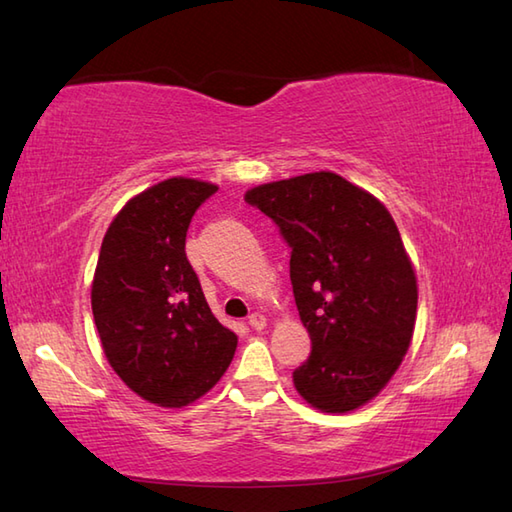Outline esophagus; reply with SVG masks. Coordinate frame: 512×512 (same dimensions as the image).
Listing matches in <instances>:
<instances>
[{"instance_id":"esophagus-1","label":"esophagus","mask_w":512,"mask_h":512,"mask_svg":"<svg viewBox=\"0 0 512 512\" xmlns=\"http://www.w3.org/2000/svg\"><path fill=\"white\" fill-rule=\"evenodd\" d=\"M248 325H251L253 329H264L266 327V316L255 312V314L248 316Z\"/></svg>"}]
</instances>
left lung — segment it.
<instances>
[{"label": "left lung", "instance_id": "left-lung-1", "mask_svg": "<svg viewBox=\"0 0 512 512\" xmlns=\"http://www.w3.org/2000/svg\"><path fill=\"white\" fill-rule=\"evenodd\" d=\"M244 198L292 248L294 301L312 340L294 388L320 412L364 406L395 375L417 320V275L395 220L334 172L257 185Z\"/></svg>", "mask_w": 512, "mask_h": 512}]
</instances>
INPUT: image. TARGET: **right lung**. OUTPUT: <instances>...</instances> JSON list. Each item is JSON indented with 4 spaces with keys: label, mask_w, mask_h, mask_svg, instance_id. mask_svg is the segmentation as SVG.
Returning a JSON list of instances; mask_svg holds the SVG:
<instances>
[{
    "label": "right lung",
    "mask_w": 512,
    "mask_h": 512,
    "mask_svg": "<svg viewBox=\"0 0 512 512\" xmlns=\"http://www.w3.org/2000/svg\"><path fill=\"white\" fill-rule=\"evenodd\" d=\"M218 185L174 176L130 198L106 231L91 310L106 360L141 399L183 408L218 384L237 336L209 310L185 237Z\"/></svg>",
    "instance_id": "1"
}]
</instances>
